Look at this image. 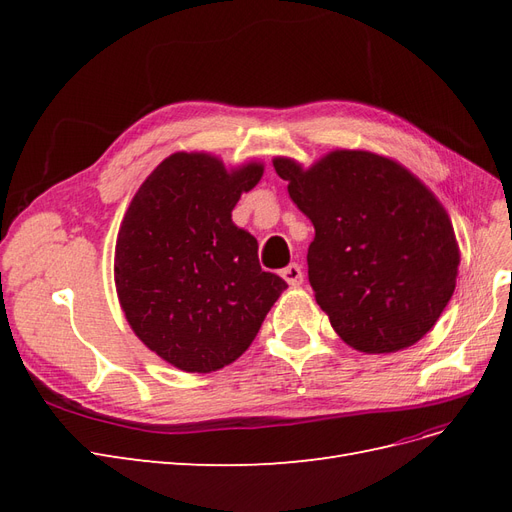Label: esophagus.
<instances>
[{"label":"esophagus","mask_w":512,"mask_h":512,"mask_svg":"<svg viewBox=\"0 0 512 512\" xmlns=\"http://www.w3.org/2000/svg\"><path fill=\"white\" fill-rule=\"evenodd\" d=\"M282 277L290 284V286H299L303 282V271L299 265H288L284 271H282Z\"/></svg>","instance_id":"34e87169"}]
</instances>
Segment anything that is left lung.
<instances>
[{
    "mask_svg": "<svg viewBox=\"0 0 512 512\" xmlns=\"http://www.w3.org/2000/svg\"><path fill=\"white\" fill-rule=\"evenodd\" d=\"M316 228L307 275L344 342L367 354L425 337L455 292L459 245L440 200L408 168L337 149L307 170L273 160Z\"/></svg>",
    "mask_w": 512,
    "mask_h": 512,
    "instance_id": "obj_1",
    "label": "left lung"
}]
</instances>
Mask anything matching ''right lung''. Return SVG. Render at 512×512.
<instances>
[{"label": "right lung", "mask_w": 512, "mask_h": 512, "mask_svg": "<svg viewBox=\"0 0 512 512\" xmlns=\"http://www.w3.org/2000/svg\"><path fill=\"white\" fill-rule=\"evenodd\" d=\"M262 164L228 170L209 153H173L143 181L115 245V286L136 337L160 359L209 374L250 348L288 284L262 271L258 241L232 209Z\"/></svg>", "instance_id": "1"}]
</instances>
